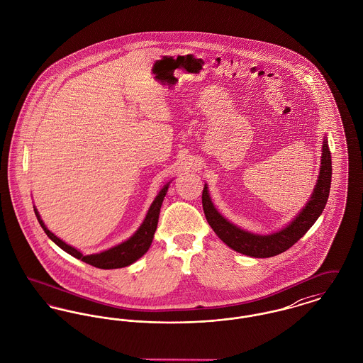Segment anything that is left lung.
<instances>
[{"instance_id": "8db88e82", "label": "left lung", "mask_w": 363, "mask_h": 363, "mask_svg": "<svg viewBox=\"0 0 363 363\" xmlns=\"http://www.w3.org/2000/svg\"><path fill=\"white\" fill-rule=\"evenodd\" d=\"M330 183H332V155L328 145V139L325 136L322 142L320 167H319V174H318L314 191L311 194L310 199L307 201L306 206H303V209L297 213V216H294L289 224H286L279 231L262 235V234L246 231L241 227L235 225L234 223L228 221L218 212L215 203L212 202L208 184H205L202 191V208L209 225L216 233L218 238L228 247L250 257L264 259V257L277 256L288 250L290 246H293L314 225L315 221L322 215L325 205L328 202Z\"/></svg>"}]
</instances>
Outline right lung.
<instances>
[{
    "instance_id": "right-lung-1",
    "label": "right lung",
    "mask_w": 363,
    "mask_h": 363,
    "mask_svg": "<svg viewBox=\"0 0 363 363\" xmlns=\"http://www.w3.org/2000/svg\"><path fill=\"white\" fill-rule=\"evenodd\" d=\"M169 184L170 182H168L160 190V193L157 194L155 199L152 201L151 206L147 211V215H145L143 223L140 224V227L136 230V233L130 238H128L126 241L121 242V243H118V245H116V246H113L107 250H103L100 253H94V255H84L82 252H79L72 245H69V243L62 241L60 238H57L52 231H49L48 227L43 221V218L40 216L35 206H34V212H35V216L38 218V223L41 224L43 230L48 235L49 240L55 242L66 253L72 255L73 257L84 262V263H88L91 266L97 267V268H101V269L122 268V267L130 266L135 262H138L150 249L151 242L154 238V234H155V230H157L160 211H161L164 198L168 193Z\"/></svg>"
}]
</instances>
